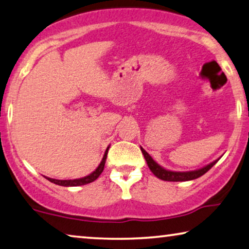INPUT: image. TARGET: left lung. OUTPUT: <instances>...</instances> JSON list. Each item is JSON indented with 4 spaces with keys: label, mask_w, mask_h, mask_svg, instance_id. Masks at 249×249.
Segmentation results:
<instances>
[{
    "label": "left lung",
    "mask_w": 249,
    "mask_h": 249,
    "mask_svg": "<svg viewBox=\"0 0 249 249\" xmlns=\"http://www.w3.org/2000/svg\"><path fill=\"white\" fill-rule=\"evenodd\" d=\"M141 151L143 153V155L145 157L146 161H147V165L151 172L155 175L157 178L163 179V180H167V181H186V180H192V179H196L198 177L203 176L205 173H207L210 169L214 166V165L218 161V160H216L213 161V163L206 165L203 168L196 169V171H191V172H173V171H168V169H165L161 166H160L159 164L154 160L149 154L145 151L144 148L141 147Z\"/></svg>",
    "instance_id": "8db88e82"
}]
</instances>
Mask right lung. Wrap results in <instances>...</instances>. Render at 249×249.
I'll return each mask as SVG.
<instances>
[{
  "label": "right lung",
  "instance_id": "obj_1",
  "mask_svg": "<svg viewBox=\"0 0 249 249\" xmlns=\"http://www.w3.org/2000/svg\"><path fill=\"white\" fill-rule=\"evenodd\" d=\"M108 148H109V146L107 148H106L105 154L103 156V160H102L100 165H98V167L93 173H90L89 175L85 176V177H82V178H76V179H54V178H50V177H46V179H49L50 181H52V183L56 184V185H60V186H66V187L81 186V185H86V184L92 183V181L97 179V177L102 174V172H103L104 165H105V161H106V157H107Z\"/></svg>",
  "mask_w": 249,
  "mask_h": 249
}]
</instances>
